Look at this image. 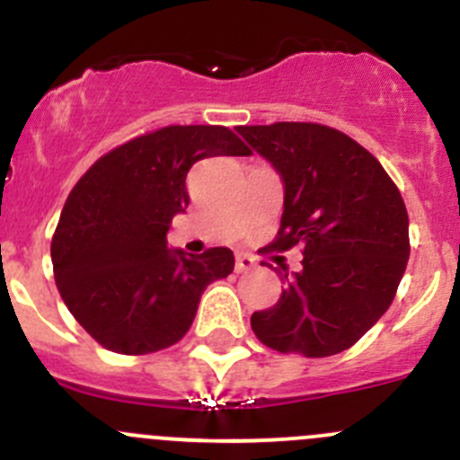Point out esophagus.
Returning <instances> with one entry per match:
<instances>
[{"mask_svg":"<svg viewBox=\"0 0 460 460\" xmlns=\"http://www.w3.org/2000/svg\"><path fill=\"white\" fill-rule=\"evenodd\" d=\"M253 267H256V258L247 256V253H238V256H235V271L238 273L249 271V269Z\"/></svg>","mask_w":460,"mask_h":460,"instance_id":"obj_1","label":"esophagus"}]
</instances>
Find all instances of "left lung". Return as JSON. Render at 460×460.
<instances>
[{"label": "left lung", "mask_w": 460, "mask_h": 460, "mask_svg": "<svg viewBox=\"0 0 460 460\" xmlns=\"http://www.w3.org/2000/svg\"><path fill=\"white\" fill-rule=\"evenodd\" d=\"M235 131L285 182V211L269 247H300L305 256L303 271H278L285 289L273 307L253 314V333L280 354H341L387 312L405 273L410 217L401 191L372 153L338 128L276 122Z\"/></svg>", "instance_id": "1"}]
</instances>
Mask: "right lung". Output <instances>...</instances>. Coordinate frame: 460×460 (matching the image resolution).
Segmentation results:
<instances>
[{"mask_svg":"<svg viewBox=\"0 0 460 460\" xmlns=\"http://www.w3.org/2000/svg\"><path fill=\"white\" fill-rule=\"evenodd\" d=\"M213 155H252L231 128H157L111 148L77 180L59 216L50 258L68 312L104 349L142 356L182 341L200 296L234 271V253L166 249L189 207L187 173Z\"/></svg>","mask_w":460,"mask_h":460,"instance_id":"right-lung-1","label":"right lung"}]
</instances>
